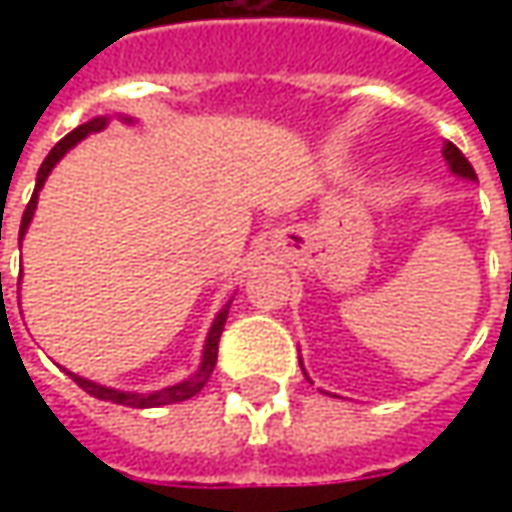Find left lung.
<instances>
[{
	"label": "left lung",
	"mask_w": 512,
	"mask_h": 512,
	"mask_svg": "<svg viewBox=\"0 0 512 512\" xmlns=\"http://www.w3.org/2000/svg\"><path fill=\"white\" fill-rule=\"evenodd\" d=\"M444 162H447V168H450V173H453V176H459V179H467V182H479V179H476V170H473V165H470V162H467V159H464V153L459 148H456V145H453V142H444ZM302 364V362H299ZM302 370H305V367H302ZM307 376V373H305Z\"/></svg>",
	"instance_id": "obj_1"
}]
</instances>
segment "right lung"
I'll return each instance as SVG.
<instances>
[{"instance_id": "obj_1", "label": "right lung", "mask_w": 512, "mask_h": 512, "mask_svg": "<svg viewBox=\"0 0 512 512\" xmlns=\"http://www.w3.org/2000/svg\"><path fill=\"white\" fill-rule=\"evenodd\" d=\"M125 125H133L136 119L133 116H119ZM110 122V116H96V119H90L85 125H79L76 130H70L68 136L56 145V148L50 150L48 156H45V162H42V168L36 173V187H33V196H30L28 207H25V216H22V227H19V239L28 233L30 222H33V213H36V202H39V190L45 187L48 182L50 170L56 168L59 162H62V156L68 153L70 148H76L82 139H88L90 133H99V130L105 128ZM233 302V299H230ZM230 302H227L219 313H216V319H213V325L207 330V339L205 347H202V362H199V370L193 373V376H187L182 382L168 384V387H162V390H148V393H136V390H116V387H108V384H99V382H90L85 376H76V373H68L73 382L79 384L85 393H90L93 399H102V402H113V404H125V407H162V404H176V402H185L190 396H196L202 387L210 379V373H213V367H216V356H219V336H222V330H225L227 322V310H230Z\"/></svg>"}]
</instances>
